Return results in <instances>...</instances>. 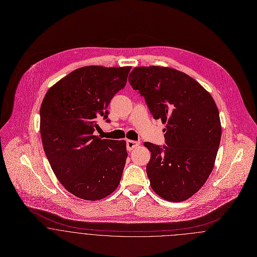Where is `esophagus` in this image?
Returning <instances> with one entry per match:
<instances>
[{"label": "esophagus", "mask_w": 257, "mask_h": 257, "mask_svg": "<svg viewBox=\"0 0 257 257\" xmlns=\"http://www.w3.org/2000/svg\"><path fill=\"white\" fill-rule=\"evenodd\" d=\"M139 145H140V142H136V141H133V140H127V142H126L128 151H132L133 149H135Z\"/></svg>", "instance_id": "34e87169"}]
</instances>
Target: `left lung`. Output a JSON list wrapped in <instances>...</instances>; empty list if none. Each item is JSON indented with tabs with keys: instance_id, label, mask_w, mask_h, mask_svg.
<instances>
[{
	"instance_id": "obj_1",
	"label": "left lung",
	"mask_w": 257,
	"mask_h": 257,
	"mask_svg": "<svg viewBox=\"0 0 257 257\" xmlns=\"http://www.w3.org/2000/svg\"><path fill=\"white\" fill-rule=\"evenodd\" d=\"M129 83L154 118L167 123L166 145L145 143L151 152V187L168 201L188 199L208 179L220 146L221 121L213 97L194 79L171 68L137 67Z\"/></svg>"
}]
</instances>
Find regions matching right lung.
Instances as JSON below:
<instances>
[{
  "mask_svg": "<svg viewBox=\"0 0 257 257\" xmlns=\"http://www.w3.org/2000/svg\"><path fill=\"white\" fill-rule=\"evenodd\" d=\"M131 67L87 66L61 79L40 107V134L48 162L62 185L94 201L117 188L127 159L126 142L94 135L96 119L107 122L109 105L124 88Z\"/></svg>",
  "mask_w": 257,
  "mask_h": 257,
  "instance_id": "add662e5",
  "label": "right lung"
}]
</instances>
